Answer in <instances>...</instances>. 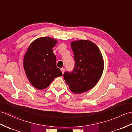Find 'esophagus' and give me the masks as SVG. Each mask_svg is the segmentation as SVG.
Segmentation results:
<instances>
[{
  "label": "esophagus",
  "instance_id": "1",
  "mask_svg": "<svg viewBox=\"0 0 132 132\" xmlns=\"http://www.w3.org/2000/svg\"><path fill=\"white\" fill-rule=\"evenodd\" d=\"M61 71H62V73H63L64 72H65V69H64V68H61Z\"/></svg>",
  "mask_w": 132,
  "mask_h": 132
}]
</instances>
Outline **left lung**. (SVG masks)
<instances>
[{
  "label": "left lung",
  "mask_w": 132,
  "mask_h": 132,
  "mask_svg": "<svg viewBox=\"0 0 132 132\" xmlns=\"http://www.w3.org/2000/svg\"><path fill=\"white\" fill-rule=\"evenodd\" d=\"M75 65L71 72L64 73L63 78L70 89L79 94L91 89L100 80L104 69L101 52L88 40L71 42Z\"/></svg>",
  "instance_id": "1"
}]
</instances>
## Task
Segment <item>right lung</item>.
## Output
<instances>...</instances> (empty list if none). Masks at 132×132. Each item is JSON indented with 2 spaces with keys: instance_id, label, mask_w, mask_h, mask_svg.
I'll use <instances>...</instances> for the list:
<instances>
[{
  "instance_id": "right-lung-1",
  "label": "right lung",
  "mask_w": 132,
  "mask_h": 132,
  "mask_svg": "<svg viewBox=\"0 0 132 132\" xmlns=\"http://www.w3.org/2000/svg\"><path fill=\"white\" fill-rule=\"evenodd\" d=\"M57 43V40L51 37L39 38L30 44L24 54V72L30 84L39 90L47 88L55 78L62 75L53 53Z\"/></svg>"
}]
</instances>
